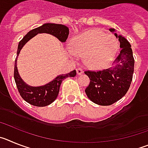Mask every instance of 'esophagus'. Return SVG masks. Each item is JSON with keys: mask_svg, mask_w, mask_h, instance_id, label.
<instances>
[{"mask_svg": "<svg viewBox=\"0 0 148 148\" xmlns=\"http://www.w3.org/2000/svg\"><path fill=\"white\" fill-rule=\"evenodd\" d=\"M76 72L78 75H82V73H83V70L81 67H78L76 69Z\"/></svg>", "mask_w": 148, "mask_h": 148, "instance_id": "esophagus-1", "label": "esophagus"}]
</instances>
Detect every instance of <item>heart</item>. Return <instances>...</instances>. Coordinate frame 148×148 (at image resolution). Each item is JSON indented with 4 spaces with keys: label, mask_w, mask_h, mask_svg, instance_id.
Segmentation results:
<instances>
[{
    "label": "heart",
    "mask_w": 148,
    "mask_h": 148,
    "mask_svg": "<svg viewBox=\"0 0 148 148\" xmlns=\"http://www.w3.org/2000/svg\"><path fill=\"white\" fill-rule=\"evenodd\" d=\"M73 50L69 51L71 57L84 56L86 65L92 69H101L109 64L118 49V42L112 35H107L94 29L78 35L72 42Z\"/></svg>",
    "instance_id": "obj_1"
}]
</instances>
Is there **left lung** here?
Returning a JSON list of instances; mask_svg holds the SVG:
<instances>
[{
  "label": "left lung",
  "mask_w": 148,
  "mask_h": 148,
  "mask_svg": "<svg viewBox=\"0 0 148 148\" xmlns=\"http://www.w3.org/2000/svg\"><path fill=\"white\" fill-rule=\"evenodd\" d=\"M115 32L114 29H110ZM121 50L114 61L115 66L106 70L84 72L90 78L85 92L90 101L102 106L113 104L125 95L130 88L134 71L131 45L125 38L115 33Z\"/></svg>",
  "instance_id": "left-lung-1"
}]
</instances>
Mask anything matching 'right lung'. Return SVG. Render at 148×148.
<instances>
[{
  "mask_svg": "<svg viewBox=\"0 0 148 148\" xmlns=\"http://www.w3.org/2000/svg\"><path fill=\"white\" fill-rule=\"evenodd\" d=\"M38 33L50 34L54 35L55 37L57 38L61 42H65L69 35V28L62 24L48 23L31 30L18 44L17 58L21 49L25 45L26 43ZM17 58H15V61L14 78L18 92L23 100H25L29 104L36 107H45L53 103L57 99L62 81L68 77H74L76 75V71L73 70L70 73L58 75L54 80L44 86H40V87L29 86L22 80L18 73V68H17Z\"/></svg>",
  "mask_w": 148,
  "mask_h": 148,
  "instance_id": "obj_1",
  "label": "right lung"
}]
</instances>
